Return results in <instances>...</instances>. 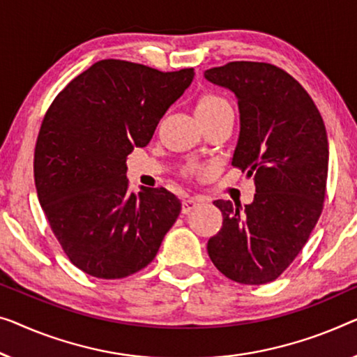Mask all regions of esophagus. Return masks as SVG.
<instances>
[{"label":"esophagus","instance_id":"1","mask_svg":"<svg viewBox=\"0 0 357 357\" xmlns=\"http://www.w3.org/2000/svg\"><path fill=\"white\" fill-rule=\"evenodd\" d=\"M199 205H200L199 200H195V199H185V200H183V213L192 211V210H195Z\"/></svg>","mask_w":357,"mask_h":357}]
</instances>
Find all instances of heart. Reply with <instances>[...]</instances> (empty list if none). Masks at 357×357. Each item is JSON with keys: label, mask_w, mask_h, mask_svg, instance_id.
<instances>
[{"label": "heart", "mask_w": 357, "mask_h": 357, "mask_svg": "<svg viewBox=\"0 0 357 357\" xmlns=\"http://www.w3.org/2000/svg\"><path fill=\"white\" fill-rule=\"evenodd\" d=\"M227 110H232L231 104L225 98L213 93L202 94L195 102V112L200 121L215 119V116L225 114ZM189 172H192V169H189Z\"/></svg>", "instance_id": "obj_1"}]
</instances>
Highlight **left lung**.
Masks as SVG:
<instances>
[{
    "mask_svg": "<svg viewBox=\"0 0 357 357\" xmlns=\"http://www.w3.org/2000/svg\"><path fill=\"white\" fill-rule=\"evenodd\" d=\"M205 78L236 94L241 135L232 165L253 176L257 188L245 208L213 202L222 213V227L206 250L231 280L268 284L301 252L322 213L326 125L306 89L273 63L229 62L205 70Z\"/></svg>",
    "mask_w": 357,
    "mask_h": 357,
    "instance_id": "left-lung-1",
    "label": "left lung"
}]
</instances>
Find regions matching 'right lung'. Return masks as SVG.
Listing matches in <instances>:
<instances>
[{
  "instance_id": "1",
  "label": "right lung",
  "mask_w": 357,
  "mask_h": 357,
  "mask_svg": "<svg viewBox=\"0 0 357 357\" xmlns=\"http://www.w3.org/2000/svg\"><path fill=\"white\" fill-rule=\"evenodd\" d=\"M194 68L104 59L52 100L35 147V185L63 253L93 278L123 279L155 258L181 213L163 188L128 190L126 157L146 147Z\"/></svg>"
}]
</instances>
